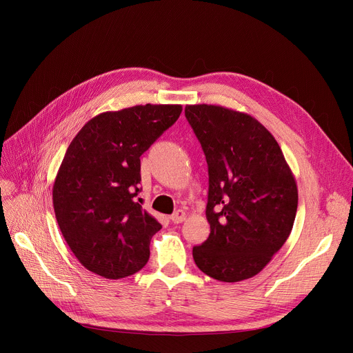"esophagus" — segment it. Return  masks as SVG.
I'll list each match as a JSON object with an SVG mask.
<instances>
[{"mask_svg":"<svg viewBox=\"0 0 353 353\" xmlns=\"http://www.w3.org/2000/svg\"><path fill=\"white\" fill-rule=\"evenodd\" d=\"M170 219H172V221H173L174 225L181 223V221L186 220V212H184V210H177V212H174V213L170 216Z\"/></svg>","mask_w":353,"mask_h":353,"instance_id":"1","label":"esophagus"}]
</instances>
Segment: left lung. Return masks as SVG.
I'll list each match as a JSON object with an SVG mask.
<instances>
[{"instance_id":"obj_1","label":"left lung","mask_w":353,"mask_h":353,"mask_svg":"<svg viewBox=\"0 0 353 353\" xmlns=\"http://www.w3.org/2000/svg\"><path fill=\"white\" fill-rule=\"evenodd\" d=\"M209 167L210 234L193 248L197 268L220 282L256 276L288 240L298 186L279 144L254 117L221 105L184 108Z\"/></svg>"}]
</instances>
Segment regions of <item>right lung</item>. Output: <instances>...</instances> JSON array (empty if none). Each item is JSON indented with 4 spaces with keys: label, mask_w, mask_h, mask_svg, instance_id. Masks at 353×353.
<instances>
[{
    "label": "right lung",
    "mask_w": 353,
    "mask_h": 353,
    "mask_svg": "<svg viewBox=\"0 0 353 353\" xmlns=\"http://www.w3.org/2000/svg\"><path fill=\"white\" fill-rule=\"evenodd\" d=\"M181 110L145 104L105 111L70 143L54 180L52 205L67 245L87 270L121 279L147 263L161 225L134 200L140 156Z\"/></svg>",
    "instance_id": "add662e5"
}]
</instances>
